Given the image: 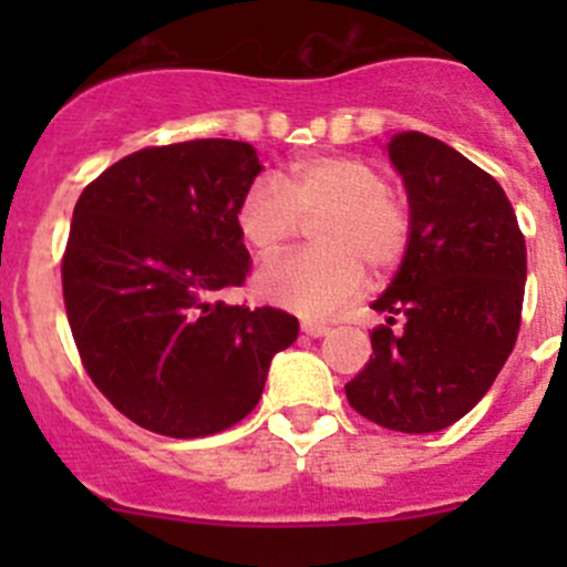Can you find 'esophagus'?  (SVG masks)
Listing matches in <instances>:
<instances>
[{"label":"esophagus","mask_w":567,"mask_h":567,"mask_svg":"<svg viewBox=\"0 0 567 567\" xmlns=\"http://www.w3.org/2000/svg\"><path fill=\"white\" fill-rule=\"evenodd\" d=\"M301 331H305L307 337H323V334H329V326H326V323H310V320H307V323H301Z\"/></svg>","instance_id":"1"}]
</instances>
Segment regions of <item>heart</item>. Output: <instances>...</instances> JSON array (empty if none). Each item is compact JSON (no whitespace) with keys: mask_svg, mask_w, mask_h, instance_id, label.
<instances>
[{"mask_svg":"<svg viewBox=\"0 0 567 567\" xmlns=\"http://www.w3.org/2000/svg\"><path fill=\"white\" fill-rule=\"evenodd\" d=\"M318 219L320 247L274 257L257 271L262 301L307 318H323L357 299L368 268L392 271L411 244V210L386 188L373 162L340 153H318L290 164L279 177L260 175L241 194L236 227L257 255H274Z\"/></svg>","mask_w":567,"mask_h":567,"instance_id":"heart-1","label":"heart"}]
</instances>
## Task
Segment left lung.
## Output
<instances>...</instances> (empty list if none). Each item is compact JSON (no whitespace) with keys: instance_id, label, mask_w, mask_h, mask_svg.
I'll use <instances>...</instances> for the list:
<instances>
[{"instance_id":"1","label":"left lung","mask_w":567,"mask_h":567,"mask_svg":"<svg viewBox=\"0 0 567 567\" xmlns=\"http://www.w3.org/2000/svg\"><path fill=\"white\" fill-rule=\"evenodd\" d=\"M386 151L409 194L411 244L373 301L390 326L373 329V357L346 394L375 425L436 433L483 400L516 346L527 247L499 183L458 151L420 131Z\"/></svg>"}]
</instances>
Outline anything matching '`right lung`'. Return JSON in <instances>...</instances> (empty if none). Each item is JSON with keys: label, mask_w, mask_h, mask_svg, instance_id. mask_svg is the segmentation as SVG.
I'll return each mask as SVG.
<instances>
[{"label": "right lung", "mask_w": 567, "mask_h": 567, "mask_svg": "<svg viewBox=\"0 0 567 567\" xmlns=\"http://www.w3.org/2000/svg\"><path fill=\"white\" fill-rule=\"evenodd\" d=\"M255 147L192 140L104 169L73 208L62 296L79 357L109 403L169 439L210 436L260 400L299 320L225 305L249 251L236 208L260 175Z\"/></svg>", "instance_id": "right-lung-1"}]
</instances>
